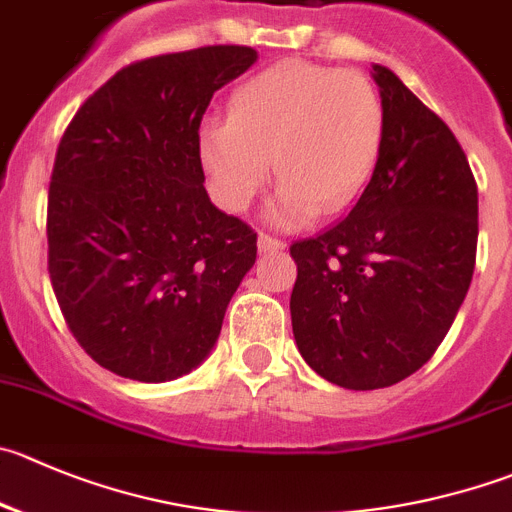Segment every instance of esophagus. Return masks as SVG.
Returning <instances> with one entry per match:
<instances>
[{
    "mask_svg": "<svg viewBox=\"0 0 512 512\" xmlns=\"http://www.w3.org/2000/svg\"><path fill=\"white\" fill-rule=\"evenodd\" d=\"M286 243L281 238L269 236V233H259V251L261 253H271V251H284Z\"/></svg>",
    "mask_w": 512,
    "mask_h": 512,
    "instance_id": "1",
    "label": "esophagus"
}]
</instances>
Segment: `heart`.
Wrapping results in <instances>:
<instances>
[{
    "label": "heart",
    "instance_id": "1",
    "mask_svg": "<svg viewBox=\"0 0 512 512\" xmlns=\"http://www.w3.org/2000/svg\"><path fill=\"white\" fill-rule=\"evenodd\" d=\"M384 140V102L369 77L306 60H281L243 80L228 118L201 130L198 150L213 198L241 213L269 180H281L266 216L301 226L337 213L362 193Z\"/></svg>",
    "mask_w": 512,
    "mask_h": 512
}]
</instances>
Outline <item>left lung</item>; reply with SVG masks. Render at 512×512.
Wrapping results in <instances>:
<instances>
[{"label":"left lung","instance_id":"1","mask_svg":"<svg viewBox=\"0 0 512 512\" xmlns=\"http://www.w3.org/2000/svg\"><path fill=\"white\" fill-rule=\"evenodd\" d=\"M384 140L347 218L291 243V326L326 382L382 389L435 354L478 251V183L452 130L392 70L372 65Z\"/></svg>","mask_w":512,"mask_h":512}]
</instances>
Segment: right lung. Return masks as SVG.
<instances>
[{
    "mask_svg": "<svg viewBox=\"0 0 512 512\" xmlns=\"http://www.w3.org/2000/svg\"><path fill=\"white\" fill-rule=\"evenodd\" d=\"M241 45L133 62L85 100L47 196V269L72 337L138 382L196 369L256 261V233L208 198L198 128L256 62Z\"/></svg>",
    "mask_w": 512,
    "mask_h": 512,
    "instance_id": "1",
    "label": "right lung"
}]
</instances>
